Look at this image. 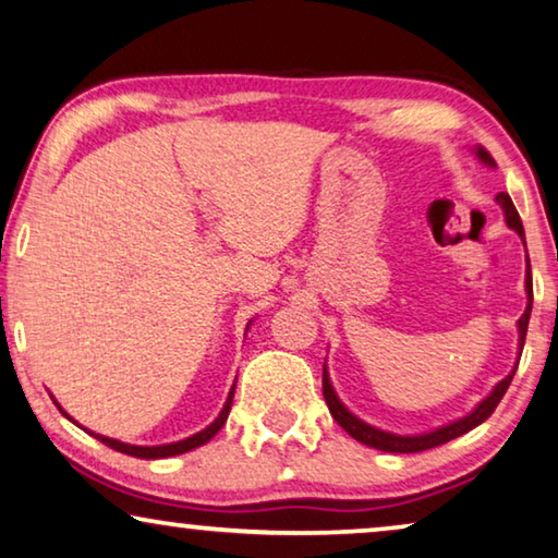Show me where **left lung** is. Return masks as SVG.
Wrapping results in <instances>:
<instances>
[{"instance_id":"8db88e82","label":"left lung","mask_w":558,"mask_h":558,"mask_svg":"<svg viewBox=\"0 0 558 558\" xmlns=\"http://www.w3.org/2000/svg\"><path fill=\"white\" fill-rule=\"evenodd\" d=\"M475 158L481 160L483 166L488 168H496V160L488 156L486 148H481V145H475L473 148ZM496 204L504 208V219L508 223V229H513L519 233L523 246H526V233H523V223H521V216L515 211L513 201L508 193H498L496 196ZM526 312L521 314V319L515 322V327H519V357H515V365L511 373H508L500 383H496L494 390H490L486 398H483L478 405H475L471 413L458 417V420H450V423L435 427V430H427V433H417V435H398V433H387V430H379V427L365 423V420H360L354 413L344 408V402L337 398L335 387H332V379H329L327 373V365H325V373H322V390H325V400H327V408L332 417L337 420L339 425L344 427L347 435H352L354 440L365 442L369 448H377V450H385V453H420V450H427V448H435V446H442V442L458 438V435H463L468 430H473V427H478L483 420H488L490 413H494L496 405L504 398L508 385H511V379L515 375V367H519V360H521V352H523V342H526V332H529V319H531V302H534V287H531V264H529V256H526Z\"/></svg>"}]
</instances>
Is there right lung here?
I'll list each match as a JSON object with an SVG mask.
<instances>
[{
	"mask_svg": "<svg viewBox=\"0 0 558 558\" xmlns=\"http://www.w3.org/2000/svg\"><path fill=\"white\" fill-rule=\"evenodd\" d=\"M254 322V319H252ZM252 322H248L246 325V329L252 327ZM233 390H236V383L231 385V392H229V398H226V402H223V408H221V413H219V417L214 420L211 425H206L204 430H198L196 435H191V438H183V440H175V442H166V446H131V442H123V440H116V438H105V435H100V433H93V430H87V427H83L80 423H75V420H72L68 413H64L62 410V405L58 400H54V405H58V410L60 413L68 417V420H72V423L75 425H80L83 427V430H87L93 435V438H98L102 446H108V448H112V450H118V453H125V456H133V458H143V460H158V458H171V456H181V453H189V450H193V448H198V446H204V442H208L214 438L216 433L221 430L223 427V423H226V417H229V413H231V402H233Z\"/></svg>",
	"mask_w": 558,
	"mask_h": 558,
	"instance_id": "obj_1",
	"label": "right lung"
}]
</instances>
